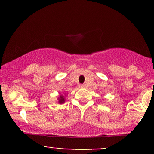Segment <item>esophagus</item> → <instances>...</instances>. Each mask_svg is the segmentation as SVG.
Instances as JSON below:
<instances>
[{
	"mask_svg": "<svg viewBox=\"0 0 154 154\" xmlns=\"http://www.w3.org/2000/svg\"><path fill=\"white\" fill-rule=\"evenodd\" d=\"M79 87L80 88H84V85H82V84H81V85H79Z\"/></svg>",
	"mask_w": 154,
	"mask_h": 154,
	"instance_id": "obj_1",
	"label": "esophagus"
}]
</instances>
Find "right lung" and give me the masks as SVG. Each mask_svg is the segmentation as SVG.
<instances>
[{"label": "right lung", "mask_w": 154, "mask_h": 154, "mask_svg": "<svg viewBox=\"0 0 154 154\" xmlns=\"http://www.w3.org/2000/svg\"><path fill=\"white\" fill-rule=\"evenodd\" d=\"M58 100H59V104H63V103H64L65 102V98L64 97L63 95H60V97L58 98Z\"/></svg>", "instance_id": "right-lung-1"}]
</instances>
